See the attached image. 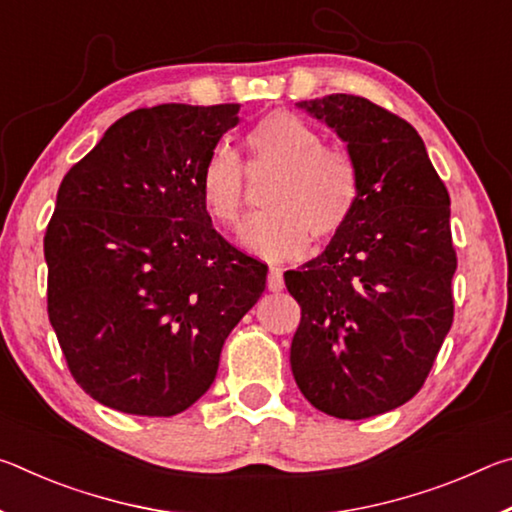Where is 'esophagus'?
I'll use <instances>...</instances> for the list:
<instances>
[{
    "label": "esophagus",
    "instance_id": "esophagus-1",
    "mask_svg": "<svg viewBox=\"0 0 512 512\" xmlns=\"http://www.w3.org/2000/svg\"><path fill=\"white\" fill-rule=\"evenodd\" d=\"M268 291H282L284 289V277H282V271L280 268H275V266H271L268 268Z\"/></svg>",
    "mask_w": 512,
    "mask_h": 512
}]
</instances>
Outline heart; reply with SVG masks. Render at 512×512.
Masks as SVG:
<instances>
[{
  "instance_id": "b5f03b06",
  "label": "heart",
  "mask_w": 512,
  "mask_h": 512,
  "mask_svg": "<svg viewBox=\"0 0 512 512\" xmlns=\"http://www.w3.org/2000/svg\"><path fill=\"white\" fill-rule=\"evenodd\" d=\"M248 169H275L266 210L241 228L248 250L266 259H293L309 241H332L348 228L361 201V171L354 155L323 144L314 126L287 110L268 112L246 133ZM198 194L219 228H237L246 205V173L239 153L214 146L198 173Z\"/></svg>"
}]
</instances>
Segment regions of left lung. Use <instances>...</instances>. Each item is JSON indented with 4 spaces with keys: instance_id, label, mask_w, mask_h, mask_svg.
<instances>
[{
    "instance_id": "1",
    "label": "left lung",
    "mask_w": 512,
    "mask_h": 512,
    "mask_svg": "<svg viewBox=\"0 0 512 512\" xmlns=\"http://www.w3.org/2000/svg\"><path fill=\"white\" fill-rule=\"evenodd\" d=\"M348 144L361 171L352 221L284 273L300 305L291 370L318 411L363 420L420 391L454 320L449 194L418 131L354 94L300 101Z\"/></svg>"
}]
</instances>
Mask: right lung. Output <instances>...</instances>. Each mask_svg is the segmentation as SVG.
Masks as SVG:
<instances>
[{
  "mask_svg": "<svg viewBox=\"0 0 512 512\" xmlns=\"http://www.w3.org/2000/svg\"><path fill=\"white\" fill-rule=\"evenodd\" d=\"M237 103L117 119L67 171L45 232L47 314L67 368L110 409L169 418L212 386L268 266L212 228L198 173Z\"/></svg>",
  "mask_w": 512,
  "mask_h": 512,
  "instance_id": "1",
  "label": "right lung"
}]
</instances>
